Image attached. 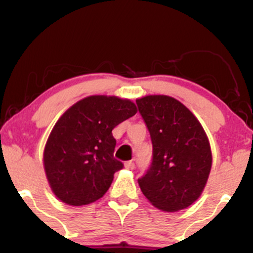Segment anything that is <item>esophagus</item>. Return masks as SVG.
<instances>
[{
    "label": "esophagus",
    "mask_w": 253,
    "mask_h": 253,
    "mask_svg": "<svg viewBox=\"0 0 253 253\" xmlns=\"http://www.w3.org/2000/svg\"><path fill=\"white\" fill-rule=\"evenodd\" d=\"M126 169H134V162H132V161H127V162H126Z\"/></svg>",
    "instance_id": "esophagus-1"
}]
</instances>
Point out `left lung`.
I'll return each instance as SVG.
<instances>
[{
    "mask_svg": "<svg viewBox=\"0 0 253 253\" xmlns=\"http://www.w3.org/2000/svg\"><path fill=\"white\" fill-rule=\"evenodd\" d=\"M153 143V158L138 178L155 207L176 211L193 204L208 180L211 151L199 121L178 100L155 95L137 99Z\"/></svg>",
    "mask_w": 253,
    "mask_h": 253,
    "instance_id": "1",
    "label": "left lung"
}]
</instances>
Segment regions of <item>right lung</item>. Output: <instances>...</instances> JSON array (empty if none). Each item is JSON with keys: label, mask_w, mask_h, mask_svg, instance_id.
<instances>
[{"label": "right lung", "mask_w": 253, "mask_h": 253, "mask_svg": "<svg viewBox=\"0 0 253 253\" xmlns=\"http://www.w3.org/2000/svg\"><path fill=\"white\" fill-rule=\"evenodd\" d=\"M137 113L127 99L90 96L61 116L44 150V167L50 188L63 203L84 206L102 198L122 162L114 157L112 130Z\"/></svg>", "instance_id": "add662e5"}]
</instances>
